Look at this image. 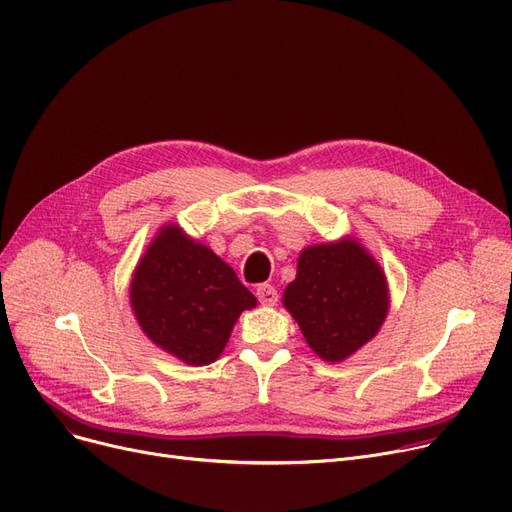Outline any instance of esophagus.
<instances>
[{
	"label": "esophagus",
	"mask_w": 512,
	"mask_h": 512,
	"mask_svg": "<svg viewBox=\"0 0 512 512\" xmlns=\"http://www.w3.org/2000/svg\"><path fill=\"white\" fill-rule=\"evenodd\" d=\"M257 299L263 305H276L278 303V290L272 284H259L257 286Z\"/></svg>",
	"instance_id": "esophagus-1"
}]
</instances>
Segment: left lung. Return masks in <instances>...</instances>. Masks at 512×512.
I'll use <instances>...</instances> for the list:
<instances>
[{
	"instance_id": "1",
	"label": "left lung",
	"mask_w": 512,
	"mask_h": 512,
	"mask_svg": "<svg viewBox=\"0 0 512 512\" xmlns=\"http://www.w3.org/2000/svg\"><path fill=\"white\" fill-rule=\"evenodd\" d=\"M284 307L313 351L336 363L378 334L388 313V286L373 257L344 238L301 253L297 278L284 290Z\"/></svg>"
}]
</instances>
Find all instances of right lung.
I'll return each instance as SVG.
<instances>
[{"mask_svg":"<svg viewBox=\"0 0 512 512\" xmlns=\"http://www.w3.org/2000/svg\"><path fill=\"white\" fill-rule=\"evenodd\" d=\"M130 303L159 348L188 365H207L220 357L238 315L257 299L211 249L166 226L137 265Z\"/></svg>","mask_w":512,"mask_h":512,"instance_id":"obj_1","label":"right lung"}]
</instances>
